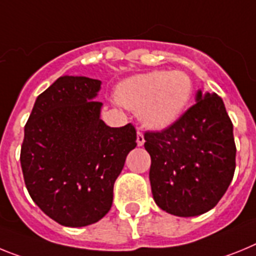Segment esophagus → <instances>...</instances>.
<instances>
[{"label": "esophagus", "mask_w": 256, "mask_h": 256, "mask_svg": "<svg viewBox=\"0 0 256 256\" xmlns=\"http://www.w3.org/2000/svg\"><path fill=\"white\" fill-rule=\"evenodd\" d=\"M144 135H143V132H142L140 130H138V132H136V143H138V146H142L144 144Z\"/></svg>", "instance_id": "esophagus-1"}]
</instances>
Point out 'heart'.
Wrapping results in <instances>:
<instances>
[{"mask_svg":"<svg viewBox=\"0 0 256 256\" xmlns=\"http://www.w3.org/2000/svg\"><path fill=\"white\" fill-rule=\"evenodd\" d=\"M193 81L183 70H152L117 86L120 104L139 112L148 128H166L180 118L193 96Z\"/></svg>","mask_w":256,"mask_h":256,"instance_id":"obj_1","label":"heart"}]
</instances>
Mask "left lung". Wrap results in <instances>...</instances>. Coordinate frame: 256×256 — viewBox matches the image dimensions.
<instances>
[{
    "label": "left lung",
    "mask_w": 256,
    "mask_h": 256,
    "mask_svg": "<svg viewBox=\"0 0 256 256\" xmlns=\"http://www.w3.org/2000/svg\"><path fill=\"white\" fill-rule=\"evenodd\" d=\"M154 202L176 216L216 206L234 175L233 125L220 96L197 91L196 104L175 124L144 134Z\"/></svg>",
    "instance_id": "obj_1"
}]
</instances>
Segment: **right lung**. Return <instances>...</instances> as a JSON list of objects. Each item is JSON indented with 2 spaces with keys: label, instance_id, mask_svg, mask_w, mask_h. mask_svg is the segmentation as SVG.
I'll list each match as a JSON object with an SVG mask.
<instances>
[{
  "label": "right lung",
  "instance_id": "add662e5",
  "mask_svg": "<svg viewBox=\"0 0 256 256\" xmlns=\"http://www.w3.org/2000/svg\"><path fill=\"white\" fill-rule=\"evenodd\" d=\"M100 85L59 77L37 96L24 128V183L36 205L62 226H90L110 210L116 179L136 146L131 124L110 128L100 120Z\"/></svg>",
  "mask_w": 256,
  "mask_h": 256
}]
</instances>
